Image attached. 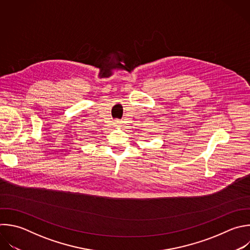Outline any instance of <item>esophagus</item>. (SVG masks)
Masks as SVG:
<instances>
[{
	"label": "esophagus",
	"instance_id": "1",
	"mask_svg": "<svg viewBox=\"0 0 250 250\" xmlns=\"http://www.w3.org/2000/svg\"><path fill=\"white\" fill-rule=\"evenodd\" d=\"M120 123H121V121H120V120H118V119L113 120V124H114V125H119Z\"/></svg>",
	"mask_w": 250,
	"mask_h": 250
}]
</instances>
